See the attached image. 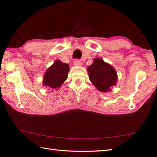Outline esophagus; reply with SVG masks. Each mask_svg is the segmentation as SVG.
I'll return each mask as SVG.
<instances>
[{
	"instance_id": "obj_1",
	"label": "esophagus",
	"mask_w": 157,
	"mask_h": 157,
	"mask_svg": "<svg viewBox=\"0 0 157 157\" xmlns=\"http://www.w3.org/2000/svg\"><path fill=\"white\" fill-rule=\"evenodd\" d=\"M74 64H75V66H81L82 65V62L79 59H75V61H74Z\"/></svg>"
}]
</instances>
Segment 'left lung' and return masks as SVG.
Segmentation results:
<instances>
[{
	"label": "left lung",
	"mask_w": 157,
	"mask_h": 157,
	"mask_svg": "<svg viewBox=\"0 0 157 157\" xmlns=\"http://www.w3.org/2000/svg\"><path fill=\"white\" fill-rule=\"evenodd\" d=\"M89 79L102 92L110 91V87L116 85L117 73L112 66L102 59L95 58L94 63L88 67Z\"/></svg>",
	"instance_id": "left-lung-1"
}]
</instances>
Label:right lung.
<instances>
[{
    "instance_id": "right-lung-1",
    "label": "right lung",
    "mask_w": 157,
    "mask_h": 157,
    "mask_svg": "<svg viewBox=\"0 0 157 157\" xmlns=\"http://www.w3.org/2000/svg\"><path fill=\"white\" fill-rule=\"evenodd\" d=\"M68 63L56 60L48 69L44 77V85L51 89H57L67 79L69 71Z\"/></svg>"
}]
</instances>
